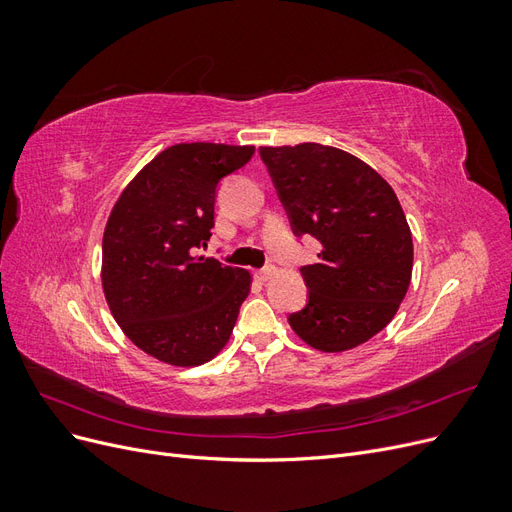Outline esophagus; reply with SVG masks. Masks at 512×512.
Here are the masks:
<instances>
[{
	"label": "esophagus",
	"mask_w": 512,
	"mask_h": 512,
	"mask_svg": "<svg viewBox=\"0 0 512 512\" xmlns=\"http://www.w3.org/2000/svg\"><path fill=\"white\" fill-rule=\"evenodd\" d=\"M273 275H275V269H273V267L260 269V271H256V280H258V282H267V280H271Z\"/></svg>",
	"instance_id": "esophagus-1"
}]
</instances>
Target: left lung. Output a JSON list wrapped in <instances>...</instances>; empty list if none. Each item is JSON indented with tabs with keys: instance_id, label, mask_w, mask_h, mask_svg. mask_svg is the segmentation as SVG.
Instances as JSON below:
<instances>
[{
	"instance_id": "1",
	"label": "left lung",
	"mask_w": 512,
	"mask_h": 512,
	"mask_svg": "<svg viewBox=\"0 0 512 512\" xmlns=\"http://www.w3.org/2000/svg\"><path fill=\"white\" fill-rule=\"evenodd\" d=\"M294 235L320 241L301 275L307 305L288 322L307 346L346 352L393 320L412 280V232L393 188L352 153L301 143L260 147Z\"/></svg>"
}]
</instances>
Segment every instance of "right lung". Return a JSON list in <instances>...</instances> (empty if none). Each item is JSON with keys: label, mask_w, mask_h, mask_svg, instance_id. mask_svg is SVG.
I'll return each instance as SVG.
<instances>
[{"label": "right lung", "mask_w": 512, "mask_h": 512, "mask_svg": "<svg viewBox=\"0 0 512 512\" xmlns=\"http://www.w3.org/2000/svg\"><path fill=\"white\" fill-rule=\"evenodd\" d=\"M252 145L179 143L123 188L104 228L102 290L134 346L175 367L218 356L252 288L245 269L194 256L213 228L215 188Z\"/></svg>", "instance_id": "add662e5"}]
</instances>
